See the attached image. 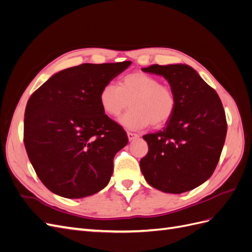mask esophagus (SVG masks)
I'll return each mask as SVG.
<instances>
[{
    "instance_id": "obj_1",
    "label": "esophagus",
    "mask_w": 252,
    "mask_h": 252,
    "mask_svg": "<svg viewBox=\"0 0 252 252\" xmlns=\"http://www.w3.org/2000/svg\"><path fill=\"white\" fill-rule=\"evenodd\" d=\"M127 136H128V140L129 141H133V140H135V139H138L139 138V134H136V133H132V132H127Z\"/></svg>"
}]
</instances>
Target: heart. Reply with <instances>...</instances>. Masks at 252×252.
<instances>
[{
    "label": "heart",
    "instance_id": "1",
    "mask_svg": "<svg viewBox=\"0 0 252 252\" xmlns=\"http://www.w3.org/2000/svg\"><path fill=\"white\" fill-rule=\"evenodd\" d=\"M98 101L103 111L112 118L119 117L130 102L131 109L120 122L132 130L150 124L156 128L162 127L171 119L177 107L172 89L143 71L127 73L119 81L118 86L106 84L100 91Z\"/></svg>",
    "mask_w": 252,
    "mask_h": 252
}]
</instances>
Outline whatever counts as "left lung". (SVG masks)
<instances>
[{
  "instance_id": "obj_1",
  "label": "left lung",
  "mask_w": 252,
  "mask_h": 252,
  "mask_svg": "<svg viewBox=\"0 0 252 252\" xmlns=\"http://www.w3.org/2000/svg\"><path fill=\"white\" fill-rule=\"evenodd\" d=\"M144 72L168 81L177 100L163 130L143 136L148 154L140 162L148 184L179 194L207 181L215 171L227 133L226 116L216 90L185 64L151 65Z\"/></svg>"
}]
</instances>
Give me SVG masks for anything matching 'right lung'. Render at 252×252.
<instances>
[{
	"instance_id": "1",
	"label": "right lung",
	"mask_w": 252,
	"mask_h": 252,
	"mask_svg": "<svg viewBox=\"0 0 252 252\" xmlns=\"http://www.w3.org/2000/svg\"><path fill=\"white\" fill-rule=\"evenodd\" d=\"M82 64L60 71L29 97L24 144L37 177L67 199L93 195L107 186L113 158L127 134L103 111L101 89L130 66Z\"/></svg>"
}]
</instances>
